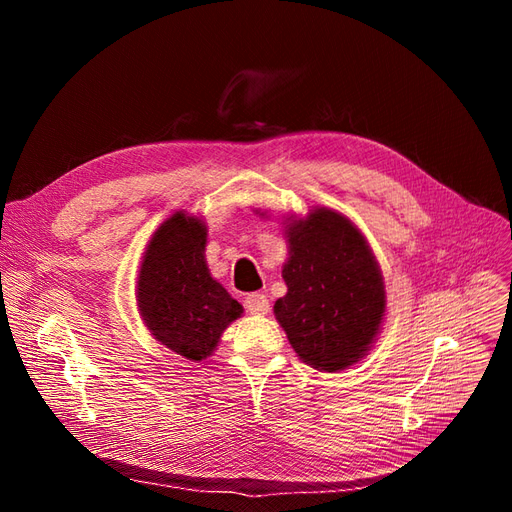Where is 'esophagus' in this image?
<instances>
[{
    "instance_id": "34e87169",
    "label": "esophagus",
    "mask_w": 512,
    "mask_h": 512,
    "mask_svg": "<svg viewBox=\"0 0 512 512\" xmlns=\"http://www.w3.org/2000/svg\"><path fill=\"white\" fill-rule=\"evenodd\" d=\"M246 310L251 312V315H266L270 310V302H268V295L263 293H249L244 300Z\"/></svg>"
}]
</instances>
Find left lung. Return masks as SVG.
Returning a JSON list of instances; mask_svg holds the SVG:
<instances>
[{"instance_id": "8db88e82", "label": "left lung", "mask_w": 512, "mask_h": 512, "mask_svg": "<svg viewBox=\"0 0 512 512\" xmlns=\"http://www.w3.org/2000/svg\"><path fill=\"white\" fill-rule=\"evenodd\" d=\"M287 295L274 315L302 361L336 372L364 357L385 315L381 268L366 238L340 212L312 210L289 223Z\"/></svg>"}]
</instances>
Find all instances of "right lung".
<instances>
[{
  "label": "right lung",
  "mask_w": 512,
  "mask_h": 512,
  "mask_svg": "<svg viewBox=\"0 0 512 512\" xmlns=\"http://www.w3.org/2000/svg\"><path fill=\"white\" fill-rule=\"evenodd\" d=\"M206 225L176 212L163 221L144 253L136 298L151 334L191 361L217 349L242 306L208 272Z\"/></svg>",
  "instance_id": "obj_1"
}]
</instances>
